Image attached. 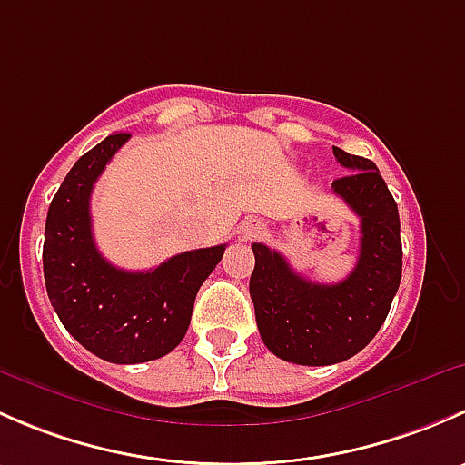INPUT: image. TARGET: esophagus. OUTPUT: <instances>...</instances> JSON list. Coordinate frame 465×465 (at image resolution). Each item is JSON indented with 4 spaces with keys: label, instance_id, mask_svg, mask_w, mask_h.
<instances>
[{
    "label": "esophagus",
    "instance_id": "1",
    "mask_svg": "<svg viewBox=\"0 0 465 465\" xmlns=\"http://www.w3.org/2000/svg\"><path fill=\"white\" fill-rule=\"evenodd\" d=\"M262 232V223L259 220H245L242 223V236L245 238H256Z\"/></svg>",
    "mask_w": 465,
    "mask_h": 465
}]
</instances>
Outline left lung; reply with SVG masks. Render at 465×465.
Masks as SVG:
<instances>
[{
  "label": "left lung",
  "instance_id": "left-lung-1",
  "mask_svg": "<svg viewBox=\"0 0 465 465\" xmlns=\"http://www.w3.org/2000/svg\"><path fill=\"white\" fill-rule=\"evenodd\" d=\"M349 175L332 191L360 218V259L340 283H312L262 242H254L250 294L262 344L292 364L344 362L376 337L389 315L402 274L401 218L393 195L371 159L332 145Z\"/></svg>",
  "mask_w": 465,
  "mask_h": 465
}]
</instances>
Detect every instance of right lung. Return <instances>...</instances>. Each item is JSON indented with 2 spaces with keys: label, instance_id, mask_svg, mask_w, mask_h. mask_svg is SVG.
Returning <instances> with one entry per match:
<instances>
[{
  "label": "right lung",
  "instance_id": "right-lung-1",
  "mask_svg": "<svg viewBox=\"0 0 465 465\" xmlns=\"http://www.w3.org/2000/svg\"><path fill=\"white\" fill-rule=\"evenodd\" d=\"M128 133L110 134L67 173L46 213L42 267L49 302L69 335L105 362L163 358L186 335L195 294L227 245L184 252L154 270L128 272L96 250L89 198Z\"/></svg>",
  "mask_w": 465,
  "mask_h": 465
}]
</instances>
